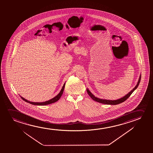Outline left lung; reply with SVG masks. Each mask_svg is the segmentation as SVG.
Returning a JSON list of instances; mask_svg holds the SVG:
<instances>
[{
    "mask_svg": "<svg viewBox=\"0 0 153 153\" xmlns=\"http://www.w3.org/2000/svg\"><path fill=\"white\" fill-rule=\"evenodd\" d=\"M140 79H141V75L140 76V78L138 80V82L136 85V86L134 87V88L133 89V90H131L128 94H126L125 96L122 97L121 98L119 99H117V100H105V99H99L98 98H97L96 97L94 96V94H91V92H90L89 90H88V89H87V91L88 93L89 96L91 97V98L92 99V100H94V101H96L97 102H98L99 103H101L103 104H105V105H118L119 103H121L122 102H123L124 101H125L128 98H129V97L131 95L133 92L134 91V90L136 89V88H137L140 82Z\"/></svg>",
    "mask_w": 153,
    "mask_h": 153,
    "instance_id": "obj_1",
    "label": "left lung"
}]
</instances>
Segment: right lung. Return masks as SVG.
Masks as SVG:
<instances>
[{
    "label": "right lung",
    "mask_w": 153,
    "mask_h": 153,
    "mask_svg": "<svg viewBox=\"0 0 153 153\" xmlns=\"http://www.w3.org/2000/svg\"><path fill=\"white\" fill-rule=\"evenodd\" d=\"M65 83L64 84L63 87H62V89H61V91L59 93V94L57 95L54 98H53L52 99H51L50 100L47 101H45V102H31V101L30 102L29 101L27 100H26L25 99L23 98V97H21V99H22V100H23L25 101V102L29 103L32 104V105H49V104H51V103H53L56 102V101H57L59 100V99H60L61 96H62V94H63L64 89V88H65Z\"/></svg>",
    "instance_id": "1"
}]
</instances>
